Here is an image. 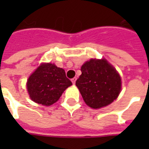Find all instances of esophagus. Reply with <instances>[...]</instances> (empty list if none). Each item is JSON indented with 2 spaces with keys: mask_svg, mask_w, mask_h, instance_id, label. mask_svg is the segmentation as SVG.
Masks as SVG:
<instances>
[{
  "mask_svg": "<svg viewBox=\"0 0 149 149\" xmlns=\"http://www.w3.org/2000/svg\"><path fill=\"white\" fill-rule=\"evenodd\" d=\"M71 81H72V84H75V83H76V81H77V78H76V77L72 78Z\"/></svg>",
  "mask_w": 149,
  "mask_h": 149,
  "instance_id": "obj_1",
  "label": "esophagus"
}]
</instances>
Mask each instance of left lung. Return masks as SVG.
Segmentation results:
<instances>
[{"label":"left lung","mask_w":149,"mask_h":149,"mask_svg":"<svg viewBox=\"0 0 149 149\" xmlns=\"http://www.w3.org/2000/svg\"><path fill=\"white\" fill-rule=\"evenodd\" d=\"M76 85L84 102L92 109H100L113 102L121 89V79L105 59H91L81 66Z\"/></svg>","instance_id":"1"}]
</instances>
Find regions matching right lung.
<instances>
[{
	"mask_svg": "<svg viewBox=\"0 0 149 149\" xmlns=\"http://www.w3.org/2000/svg\"><path fill=\"white\" fill-rule=\"evenodd\" d=\"M72 84L63 68L54 64L43 63L28 79L27 89L33 101L49 106L56 102Z\"/></svg>",
	"mask_w": 149,
	"mask_h": 149,
	"instance_id": "1",
	"label": "right lung"
}]
</instances>
